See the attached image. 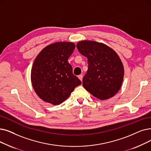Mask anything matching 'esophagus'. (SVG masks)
I'll return each mask as SVG.
<instances>
[{
    "label": "esophagus",
    "mask_w": 151,
    "mask_h": 151,
    "mask_svg": "<svg viewBox=\"0 0 151 151\" xmlns=\"http://www.w3.org/2000/svg\"><path fill=\"white\" fill-rule=\"evenodd\" d=\"M78 78H79V79L82 81V80H83V75H78Z\"/></svg>",
    "instance_id": "34e87169"
}]
</instances>
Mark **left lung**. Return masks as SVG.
Listing matches in <instances>:
<instances>
[{
    "instance_id": "8db88e82",
    "label": "left lung",
    "mask_w": 151,
    "mask_h": 151,
    "mask_svg": "<svg viewBox=\"0 0 151 151\" xmlns=\"http://www.w3.org/2000/svg\"><path fill=\"white\" fill-rule=\"evenodd\" d=\"M76 47L87 57L88 69L83 78V86L101 100L109 99L120 89L124 68L120 57L107 45L92 41H81Z\"/></svg>"
}]
</instances>
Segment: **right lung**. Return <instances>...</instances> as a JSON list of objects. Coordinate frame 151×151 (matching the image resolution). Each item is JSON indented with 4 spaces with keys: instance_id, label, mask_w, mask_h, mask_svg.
<instances>
[{
    "instance_id": "obj_1",
    "label": "right lung",
    "mask_w": 151,
    "mask_h": 151,
    "mask_svg": "<svg viewBox=\"0 0 151 151\" xmlns=\"http://www.w3.org/2000/svg\"><path fill=\"white\" fill-rule=\"evenodd\" d=\"M75 49L73 42H55L44 48L36 57L31 69V82L44 101L59 105L81 84L68 62Z\"/></svg>"
}]
</instances>
